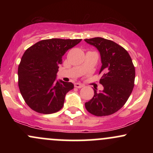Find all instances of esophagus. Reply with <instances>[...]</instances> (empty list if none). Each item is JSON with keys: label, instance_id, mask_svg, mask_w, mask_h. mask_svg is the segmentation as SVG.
<instances>
[{"label": "esophagus", "instance_id": "esophagus-1", "mask_svg": "<svg viewBox=\"0 0 153 153\" xmlns=\"http://www.w3.org/2000/svg\"><path fill=\"white\" fill-rule=\"evenodd\" d=\"M75 87L77 88H80L83 87V85L81 83H79V82H76V83H75Z\"/></svg>", "mask_w": 153, "mask_h": 153}]
</instances>
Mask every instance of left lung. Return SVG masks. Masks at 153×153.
<instances>
[{"label": "left lung", "mask_w": 153, "mask_h": 153, "mask_svg": "<svg viewBox=\"0 0 153 153\" xmlns=\"http://www.w3.org/2000/svg\"><path fill=\"white\" fill-rule=\"evenodd\" d=\"M97 48L101 55L102 74L100 83L103 90L97 92L85 103L91 114L103 117L113 114L125 104L134 85L135 68L127 51L111 40L101 37L85 39Z\"/></svg>", "instance_id": "8db88e82"}]
</instances>
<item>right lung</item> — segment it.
Segmentation results:
<instances>
[{
  "instance_id": "add662e5",
  "label": "right lung",
  "mask_w": 153,
  "mask_h": 153,
  "mask_svg": "<svg viewBox=\"0 0 153 153\" xmlns=\"http://www.w3.org/2000/svg\"><path fill=\"white\" fill-rule=\"evenodd\" d=\"M81 40L44 39L25 51L19 65V88L31 109L50 114L62 108L66 94L74 85L56 81L57 73L62 63V56Z\"/></svg>"
}]
</instances>
